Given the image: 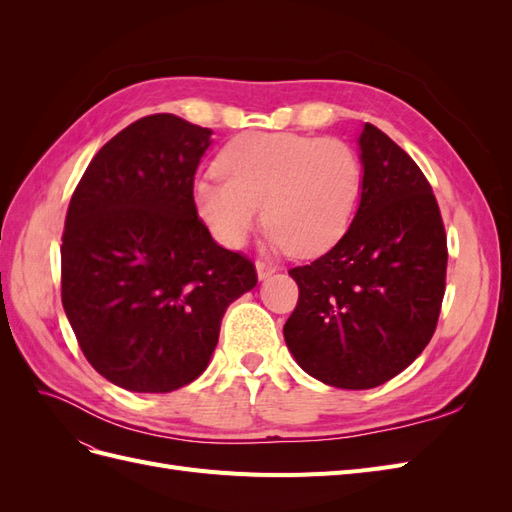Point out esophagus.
<instances>
[{"label":"esophagus","instance_id":"esophagus-1","mask_svg":"<svg viewBox=\"0 0 512 512\" xmlns=\"http://www.w3.org/2000/svg\"><path fill=\"white\" fill-rule=\"evenodd\" d=\"M275 265H271V262H265V260H258L256 262V271H258V277L260 280H267L269 275H273L275 273Z\"/></svg>","mask_w":512,"mask_h":512}]
</instances>
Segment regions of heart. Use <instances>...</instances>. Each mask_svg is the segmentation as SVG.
<instances>
[{"mask_svg": "<svg viewBox=\"0 0 512 512\" xmlns=\"http://www.w3.org/2000/svg\"><path fill=\"white\" fill-rule=\"evenodd\" d=\"M220 177L200 179L196 209L226 247H241L262 215L267 237L294 256L329 250L346 232L363 185L356 151L339 138L245 132L215 160Z\"/></svg>", "mask_w": 512, "mask_h": 512, "instance_id": "b5f03b06", "label": "heart"}]
</instances>
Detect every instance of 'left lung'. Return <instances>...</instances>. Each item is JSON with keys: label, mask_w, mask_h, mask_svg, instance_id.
<instances>
[{"label": "left lung", "mask_w": 512, "mask_h": 512, "mask_svg": "<svg viewBox=\"0 0 512 512\" xmlns=\"http://www.w3.org/2000/svg\"><path fill=\"white\" fill-rule=\"evenodd\" d=\"M361 203L335 247L288 273L299 301L284 324L297 363L337 389H374L404 371L436 331L446 232L416 162L371 123L359 138Z\"/></svg>", "instance_id": "obj_1"}]
</instances>
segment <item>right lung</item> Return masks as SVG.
Masks as SVG:
<instances>
[{"mask_svg":"<svg viewBox=\"0 0 512 512\" xmlns=\"http://www.w3.org/2000/svg\"><path fill=\"white\" fill-rule=\"evenodd\" d=\"M211 130L138 119L89 162L61 235V303L85 359L134 393L203 374L226 307L258 282L254 262L213 241L194 175Z\"/></svg>","mask_w":512,"mask_h":512,"instance_id":"add662e5","label":"right lung"}]
</instances>
